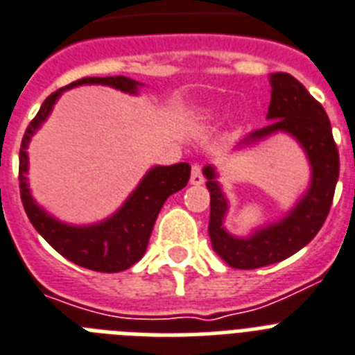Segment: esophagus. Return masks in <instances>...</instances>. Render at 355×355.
<instances>
[{"label":"esophagus","instance_id":"esophagus-1","mask_svg":"<svg viewBox=\"0 0 355 355\" xmlns=\"http://www.w3.org/2000/svg\"><path fill=\"white\" fill-rule=\"evenodd\" d=\"M189 182H191L193 186H200V184H204L202 168H200L198 164H195L191 168V178H189Z\"/></svg>","mask_w":355,"mask_h":355}]
</instances>
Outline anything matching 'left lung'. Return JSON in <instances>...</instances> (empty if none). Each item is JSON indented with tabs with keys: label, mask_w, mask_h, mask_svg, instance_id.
Listing matches in <instances>:
<instances>
[{
	"label": "left lung",
	"mask_w": 355,
	"mask_h": 355,
	"mask_svg": "<svg viewBox=\"0 0 355 355\" xmlns=\"http://www.w3.org/2000/svg\"><path fill=\"white\" fill-rule=\"evenodd\" d=\"M270 85L272 100L266 116L270 123L250 132L235 149L253 146L277 132H286L302 148L312 175L304 195L284 217L253 230L248 237H235L224 227L230 204L217 180V169L213 166L202 169L211 198L207 226L211 246L226 264L239 270L281 262L306 246L324 224L339 178V153L321 103L292 74H270Z\"/></svg>",
	"instance_id": "obj_1"
}]
</instances>
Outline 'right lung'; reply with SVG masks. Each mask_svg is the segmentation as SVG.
Instances as JSON below:
<instances>
[{
  "mask_svg": "<svg viewBox=\"0 0 355 355\" xmlns=\"http://www.w3.org/2000/svg\"><path fill=\"white\" fill-rule=\"evenodd\" d=\"M78 85H107L122 93L138 94V89L142 87L144 83L128 76H93L76 80L69 83L67 87L58 89L56 93L51 94L42 103V107L23 135L21 149H19L21 202L31 224L60 255L78 266L94 270V272H123L144 257L158 213L168 197L186 187L191 166L187 162H180L173 166L151 168L144 175L140 184L132 189L131 195L125 198V202L118 207L111 217L96 224L74 226V224L62 223L60 218L53 217L34 200L31 187H28L27 148L31 138L47 120L54 103L62 96L63 91L78 87Z\"/></svg>",
  "mask_w": 355,
  "mask_h": 355,
  "instance_id": "right-lung-1",
  "label": "right lung"
}]
</instances>
